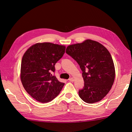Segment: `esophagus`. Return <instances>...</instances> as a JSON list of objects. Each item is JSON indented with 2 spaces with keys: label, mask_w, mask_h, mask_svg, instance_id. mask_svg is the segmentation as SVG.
Returning <instances> with one entry per match:
<instances>
[{
  "label": "esophagus",
  "mask_w": 132,
  "mask_h": 132,
  "mask_svg": "<svg viewBox=\"0 0 132 132\" xmlns=\"http://www.w3.org/2000/svg\"><path fill=\"white\" fill-rule=\"evenodd\" d=\"M69 80L71 82H73L74 81V79L73 77H70V78L69 79Z\"/></svg>",
  "instance_id": "34e87169"
}]
</instances>
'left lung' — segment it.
I'll list each match as a JSON object with an SVG mask.
<instances>
[{
	"instance_id": "obj_1",
	"label": "left lung",
	"mask_w": 132,
	"mask_h": 132,
	"mask_svg": "<svg viewBox=\"0 0 132 132\" xmlns=\"http://www.w3.org/2000/svg\"><path fill=\"white\" fill-rule=\"evenodd\" d=\"M66 52L76 61L82 71L84 87L79 91L80 98L89 104L102 100L109 92L116 76L109 51L98 42L86 39L68 46Z\"/></svg>"
}]
</instances>
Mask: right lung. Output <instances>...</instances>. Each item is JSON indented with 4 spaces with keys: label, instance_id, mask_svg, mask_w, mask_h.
Instances as JSON below:
<instances>
[{
    "label": "right lung",
    "instance_id": "obj_1",
    "mask_svg": "<svg viewBox=\"0 0 132 132\" xmlns=\"http://www.w3.org/2000/svg\"><path fill=\"white\" fill-rule=\"evenodd\" d=\"M66 47L50 42L37 43L23 56L21 82L33 98L40 103H48L59 95L65 83L52 75L55 65L61 59Z\"/></svg>",
    "mask_w": 132,
    "mask_h": 132
}]
</instances>
